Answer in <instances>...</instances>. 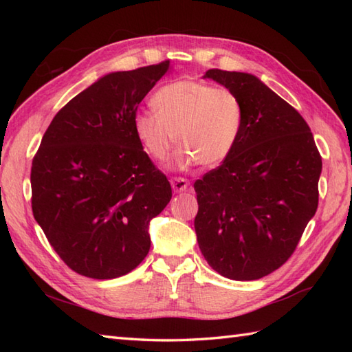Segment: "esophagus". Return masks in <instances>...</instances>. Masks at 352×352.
<instances>
[{"label": "esophagus", "mask_w": 352, "mask_h": 352, "mask_svg": "<svg viewBox=\"0 0 352 352\" xmlns=\"http://www.w3.org/2000/svg\"><path fill=\"white\" fill-rule=\"evenodd\" d=\"M170 186H172V189H174V192L180 193L189 188V182L182 177H174V178H170Z\"/></svg>", "instance_id": "esophagus-1"}]
</instances>
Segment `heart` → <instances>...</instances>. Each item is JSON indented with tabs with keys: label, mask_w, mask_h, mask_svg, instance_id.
I'll return each mask as SVG.
<instances>
[{
	"label": "heart",
	"mask_w": 352,
	"mask_h": 352,
	"mask_svg": "<svg viewBox=\"0 0 352 352\" xmlns=\"http://www.w3.org/2000/svg\"><path fill=\"white\" fill-rule=\"evenodd\" d=\"M153 107L134 115V134L154 160L166 159L177 140L180 168L197 162L218 166L234 149L243 126L242 101L233 91L193 80L160 87Z\"/></svg>",
	"instance_id": "heart-1"
}]
</instances>
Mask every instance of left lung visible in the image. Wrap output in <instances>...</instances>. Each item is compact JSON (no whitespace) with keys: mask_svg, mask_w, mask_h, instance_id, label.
<instances>
[{"mask_svg":"<svg viewBox=\"0 0 352 352\" xmlns=\"http://www.w3.org/2000/svg\"><path fill=\"white\" fill-rule=\"evenodd\" d=\"M204 78L241 98L243 126L221 166L193 184L198 245L222 276L258 280L286 263L315 216L322 159L304 118L256 76Z\"/></svg>","mask_w":352,"mask_h":352,"instance_id":"1","label":"left lung"}]
</instances>
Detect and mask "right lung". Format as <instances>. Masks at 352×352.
<instances>
[{
    "instance_id": "right-lung-1",
    "label": "right lung",
    "mask_w": 352,
    "mask_h": 352,
    "mask_svg": "<svg viewBox=\"0 0 352 352\" xmlns=\"http://www.w3.org/2000/svg\"><path fill=\"white\" fill-rule=\"evenodd\" d=\"M169 62L110 72L66 104L32 164V208L72 271L95 280L131 272L151 246L149 221L172 189L133 130L140 101Z\"/></svg>"
}]
</instances>
